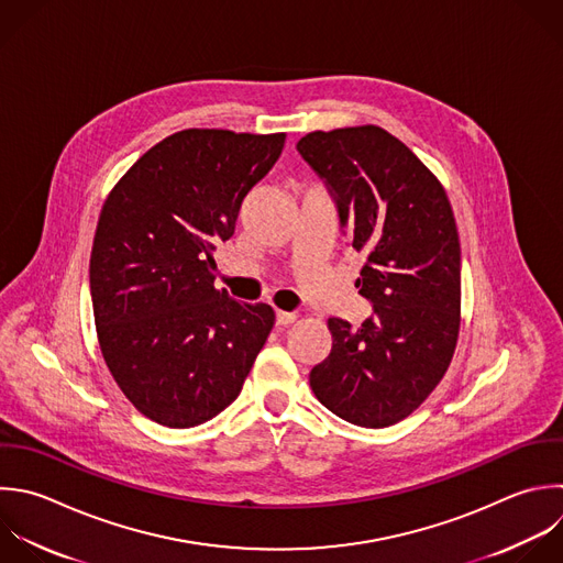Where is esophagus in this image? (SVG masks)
Wrapping results in <instances>:
<instances>
[{"instance_id":"34e87169","label":"esophagus","mask_w":563,"mask_h":563,"mask_svg":"<svg viewBox=\"0 0 563 563\" xmlns=\"http://www.w3.org/2000/svg\"><path fill=\"white\" fill-rule=\"evenodd\" d=\"M297 319V314L295 312H286V310H277L275 312V321H277V325H288V323H292Z\"/></svg>"}]
</instances>
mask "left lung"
Masks as SVG:
<instances>
[{
	"instance_id": "obj_1",
	"label": "left lung",
	"mask_w": 563,
	"mask_h": 563,
	"mask_svg": "<svg viewBox=\"0 0 563 563\" xmlns=\"http://www.w3.org/2000/svg\"><path fill=\"white\" fill-rule=\"evenodd\" d=\"M336 202L365 264L358 328L328 319L330 354L310 387L339 418L369 429L407 418L442 380L460 332V240L449 198L418 156L376 125L310 132L297 143Z\"/></svg>"
}]
</instances>
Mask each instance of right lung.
<instances>
[{"label": "right lung", "mask_w": 563, "mask_h": 563, "mask_svg": "<svg viewBox=\"0 0 563 563\" xmlns=\"http://www.w3.org/2000/svg\"><path fill=\"white\" fill-rule=\"evenodd\" d=\"M286 134L183 130L110 191L90 292L103 358L130 402L172 429L202 424L242 391L275 312L213 286V251Z\"/></svg>", "instance_id": "obj_1"}]
</instances>
